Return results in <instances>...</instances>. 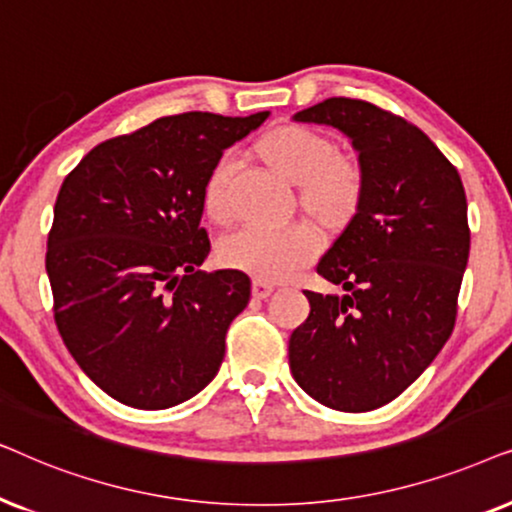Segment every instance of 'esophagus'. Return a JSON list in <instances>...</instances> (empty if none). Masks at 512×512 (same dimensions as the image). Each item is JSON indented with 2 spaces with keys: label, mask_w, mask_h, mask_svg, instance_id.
Returning a JSON list of instances; mask_svg holds the SVG:
<instances>
[{
  "label": "esophagus",
  "mask_w": 512,
  "mask_h": 512,
  "mask_svg": "<svg viewBox=\"0 0 512 512\" xmlns=\"http://www.w3.org/2000/svg\"><path fill=\"white\" fill-rule=\"evenodd\" d=\"M274 288H276L274 283L260 281V278H257V281H252V295H255L257 299H267L271 292H274Z\"/></svg>",
  "instance_id": "1"
}]
</instances>
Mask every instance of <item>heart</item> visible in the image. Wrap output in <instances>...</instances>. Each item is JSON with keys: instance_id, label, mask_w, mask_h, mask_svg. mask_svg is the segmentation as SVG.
<instances>
[{"instance_id": "b5f03b06", "label": "heart", "mask_w": 512, "mask_h": 512, "mask_svg": "<svg viewBox=\"0 0 512 512\" xmlns=\"http://www.w3.org/2000/svg\"><path fill=\"white\" fill-rule=\"evenodd\" d=\"M262 159L290 182L299 185V203L306 213L327 227H339L356 213L363 194V175L325 135L304 126H283L264 135ZM236 159L224 152L210 168L203 185V208L213 222L231 215L229 177ZM318 238L304 222L243 224L220 243V260L260 281H283L311 260Z\"/></svg>"}]
</instances>
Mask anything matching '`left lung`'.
I'll use <instances>...</instances> for the list:
<instances>
[{
    "mask_svg": "<svg viewBox=\"0 0 512 512\" xmlns=\"http://www.w3.org/2000/svg\"><path fill=\"white\" fill-rule=\"evenodd\" d=\"M292 119L351 142L363 194L316 267L346 292H304L311 313L290 335V370L320 405L370 412L414 384L452 335L470 250L466 192L426 133L370 102L330 98Z\"/></svg>",
    "mask_w": 512,
    "mask_h": 512,
    "instance_id": "obj_1",
    "label": "left lung"
}]
</instances>
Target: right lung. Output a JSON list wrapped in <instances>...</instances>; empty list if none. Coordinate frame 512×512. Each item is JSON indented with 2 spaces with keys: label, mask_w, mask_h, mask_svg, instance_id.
<instances>
[{
  "label": "right lung",
  "mask_w": 512,
  "mask_h": 512,
  "mask_svg": "<svg viewBox=\"0 0 512 512\" xmlns=\"http://www.w3.org/2000/svg\"><path fill=\"white\" fill-rule=\"evenodd\" d=\"M269 112L161 117L93 147L60 187L46 274L60 337L114 400L166 410L203 391L250 302L238 269L201 271L203 185Z\"/></svg>",
  "instance_id": "obj_1"
}]
</instances>
